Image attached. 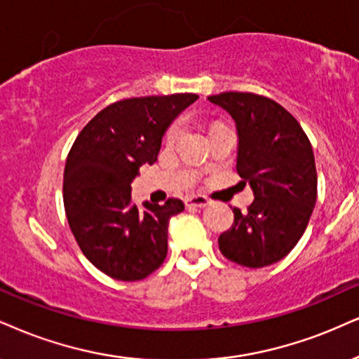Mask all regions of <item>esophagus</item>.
<instances>
[{
	"mask_svg": "<svg viewBox=\"0 0 359 359\" xmlns=\"http://www.w3.org/2000/svg\"><path fill=\"white\" fill-rule=\"evenodd\" d=\"M210 200L206 196H201V194H194V196L187 198V206L188 208H205Z\"/></svg>",
	"mask_w": 359,
	"mask_h": 359,
	"instance_id": "esophagus-1",
	"label": "esophagus"
}]
</instances>
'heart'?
<instances>
[{
  "mask_svg": "<svg viewBox=\"0 0 359 359\" xmlns=\"http://www.w3.org/2000/svg\"><path fill=\"white\" fill-rule=\"evenodd\" d=\"M180 133H181V123L180 121H175L170 128H168L166 133H165V141H166V143H175V141L178 140Z\"/></svg>",
  "mask_w": 359,
  "mask_h": 359,
  "instance_id": "heart-1",
  "label": "heart"
}]
</instances>
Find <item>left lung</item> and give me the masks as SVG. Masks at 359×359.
Returning a JSON list of instances; mask_svg holds the SVG:
<instances>
[{"mask_svg":"<svg viewBox=\"0 0 359 359\" xmlns=\"http://www.w3.org/2000/svg\"><path fill=\"white\" fill-rule=\"evenodd\" d=\"M208 100L236 123V171L255 193L245 213L233 210L219 251L241 266H269L293 250L311 218L318 194L311 143L293 114L266 96L228 91Z\"/></svg>","mask_w":359,"mask_h":359,"instance_id":"8db88e82","label":"left lung"}]
</instances>
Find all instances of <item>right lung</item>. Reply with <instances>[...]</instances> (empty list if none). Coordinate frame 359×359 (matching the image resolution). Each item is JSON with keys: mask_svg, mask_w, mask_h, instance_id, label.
Returning <instances> with one entry per match:
<instances>
[{"mask_svg": "<svg viewBox=\"0 0 359 359\" xmlns=\"http://www.w3.org/2000/svg\"><path fill=\"white\" fill-rule=\"evenodd\" d=\"M198 100L191 93L143 96L106 106L76 136L66 158L63 201L79 250L100 271L140 281L161 266L168 223L181 200L131 203V181L158 159L166 128Z\"/></svg>", "mask_w": 359, "mask_h": 359, "instance_id": "obj_1", "label": "right lung"}]
</instances>
